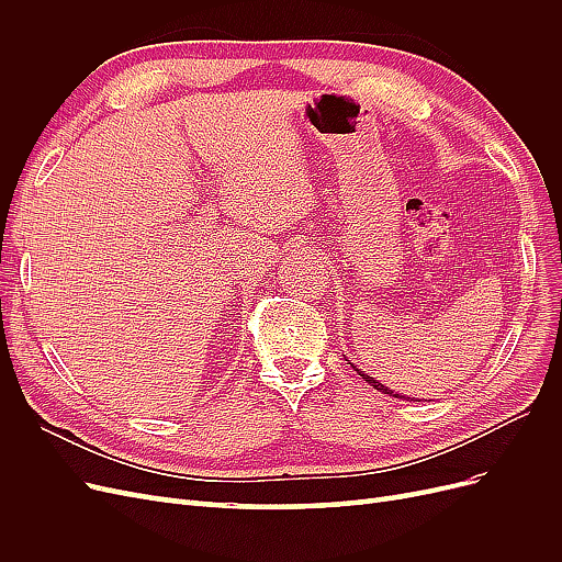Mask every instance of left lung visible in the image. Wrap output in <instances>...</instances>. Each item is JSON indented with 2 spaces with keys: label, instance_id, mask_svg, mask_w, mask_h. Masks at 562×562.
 Returning a JSON list of instances; mask_svg holds the SVG:
<instances>
[{
  "label": "left lung",
  "instance_id": "obj_1",
  "mask_svg": "<svg viewBox=\"0 0 562 562\" xmlns=\"http://www.w3.org/2000/svg\"><path fill=\"white\" fill-rule=\"evenodd\" d=\"M353 368H356V366H353ZM356 372H359V375H361V378H363V380H366V382H368V384H370L372 389H378V391H382V394H389V396H394V398H405V396H398V394H394V391H391V389H386V386H384V384H380L378 380H372V378H368L363 370H359V368H356Z\"/></svg>",
  "mask_w": 562,
  "mask_h": 562
}]
</instances>
